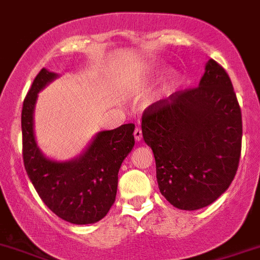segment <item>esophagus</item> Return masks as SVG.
Returning <instances> with one entry per match:
<instances>
[{"mask_svg": "<svg viewBox=\"0 0 260 260\" xmlns=\"http://www.w3.org/2000/svg\"><path fill=\"white\" fill-rule=\"evenodd\" d=\"M142 130H140L139 127H137L135 128V132H134V138H135V140H137V142H139V140H142Z\"/></svg>", "mask_w": 260, "mask_h": 260, "instance_id": "obj_1", "label": "esophagus"}]
</instances>
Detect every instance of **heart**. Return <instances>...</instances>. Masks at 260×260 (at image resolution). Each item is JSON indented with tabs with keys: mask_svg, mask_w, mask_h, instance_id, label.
I'll list each match as a JSON object with an SVG mask.
<instances>
[{
	"mask_svg": "<svg viewBox=\"0 0 260 260\" xmlns=\"http://www.w3.org/2000/svg\"><path fill=\"white\" fill-rule=\"evenodd\" d=\"M174 85H175V78L169 77L168 80L164 82L162 89H161V92H162V94H170L171 90H173V87H174Z\"/></svg>",
	"mask_w": 260,
	"mask_h": 260,
	"instance_id": "heart-1",
	"label": "heart"
}]
</instances>
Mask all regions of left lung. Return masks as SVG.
Masks as SVG:
<instances>
[{
	"mask_svg": "<svg viewBox=\"0 0 260 260\" xmlns=\"http://www.w3.org/2000/svg\"><path fill=\"white\" fill-rule=\"evenodd\" d=\"M142 133L161 194L180 210L213 204L232 183L241 154V109L224 68L209 59L199 87L146 109Z\"/></svg>",
	"mask_w": 260,
	"mask_h": 260,
	"instance_id": "8db88e82",
	"label": "left lung"
}]
</instances>
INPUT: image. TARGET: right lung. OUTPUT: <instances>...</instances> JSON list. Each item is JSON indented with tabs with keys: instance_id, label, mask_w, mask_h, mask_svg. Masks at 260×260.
Masks as SVG:
<instances>
[{
	"instance_id": "1",
	"label": "right lung",
	"mask_w": 260,
	"mask_h": 260,
	"mask_svg": "<svg viewBox=\"0 0 260 260\" xmlns=\"http://www.w3.org/2000/svg\"><path fill=\"white\" fill-rule=\"evenodd\" d=\"M42 68L28 91L21 111L23 159L28 177L47 208L72 224L103 219L117 193L118 170L135 144L133 123L95 134L80 156L56 161L42 153L35 135L38 92L58 78Z\"/></svg>"
}]
</instances>
